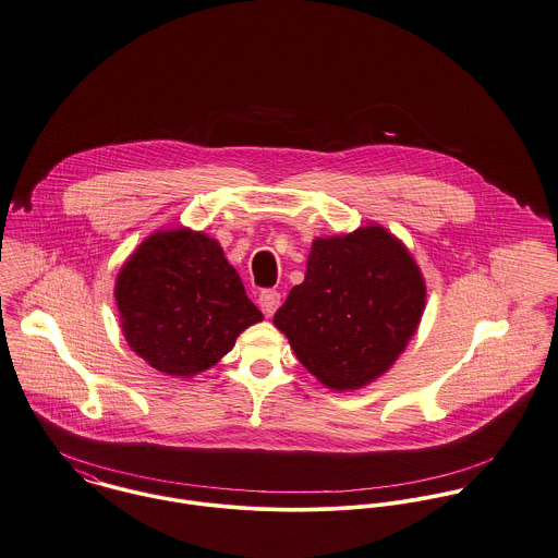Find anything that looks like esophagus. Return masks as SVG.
<instances>
[{
  "label": "esophagus",
  "instance_id": "34e87169",
  "mask_svg": "<svg viewBox=\"0 0 558 558\" xmlns=\"http://www.w3.org/2000/svg\"><path fill=\"white\" fill-rule=\"evenodd\" d=\"M258 306L263 310L265 316H271L278 306H280V293L276 289H265L258 295Z\"/></svg>",
  "mask_w": 558,
  "mask_h": 558
}]
</instances>
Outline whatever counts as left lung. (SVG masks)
Wrapping results in <instances>:
<instances>
[{"instance_id":"left-lung-1","label":"left lung","mask_w":558,"mask_h":558,"mask_svg":"<svg viewBox=\"0 0 558 558\" xmlns=\"http://www.w3.org/2000/svg\"><path fill=\"white\" fill-rule=\"evenodd\" d=\"M424 302V278L409 250L385 229L364 227L314 240L306 280L274 323L323 385L357 389L398 360Z\"/></svg>"}]
</instances>
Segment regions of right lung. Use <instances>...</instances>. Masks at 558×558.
I'll return each instance as SVG.
<instances>
[{
    "label": "right lung",
    "instance_id": "1",
    "mask_svg": "<svg viewBox=\"0 0 558 558\" xmlns=\"http://www.w3.org/2000/svg\"><path fill=\"white\" fill-rule=\"evenodd\" d=\"M116 300L132 351L173 376L207 371L263 318L218 242L187 229L145 240L120 271Z\"/></svg>",
    "mask_w": 558,
    "mask_h": 558
}]
</instances>
